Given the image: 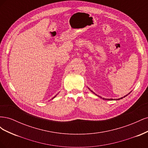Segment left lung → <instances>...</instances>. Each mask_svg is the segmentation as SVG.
Wrapping results in <instances>:
<instances>
[{
    "mask_svg": "<svg viewBox=\"0 0 148 148\" xmlns=\"http://www.w3.org/2000/svg\"><path fill=\"white\" fill-rule=\"evenodd\" d=\"M89 90H90V91H91V92H92V91H91L90 89H89ZM93 92L94 94H95V92ZM129 94H130V93H128V95H129ZM95 95H96V94H95ZM127 95H126V96H123V97H126V96H127ZM123 97H121V98H119V99H116L115 100H119V99H122V98H123ZM101 98H102V97H101ZM102 99H104V100H105V99H106V100H114L113 99H105V98H102ZM114 100H115V99H114Z\"/></svg>",
    "mask_w": 148,
    "mask_h": 148,
    "instance_id": "8db88e82",
    "label": "left lung"
}]
</instances>
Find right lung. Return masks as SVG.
<instances>
[{
	"label": "right lung",
	"instance_id": "add662e5",
	"mask_svg": "<svg viewBox=\"0 0 148 148\" xmlns=\"http://www.w3.org/2000/svg\"><path fill=\"white\" fill-rule=\"evenodd\" d=\"M56 96H54V97H53V98H52V99H53V98H54V97H56Z\"/></svg>",
	"mask_w": 148,
	"mask_h": 148
}]
</instances>
